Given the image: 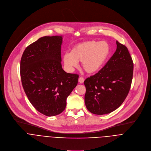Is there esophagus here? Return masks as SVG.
<instances>
[{"mask_svg":"<svg viewBox=\"0 0 151 151\" xmlns=\"http://www.w3.org/2000/svg\"><path fill=\"white\" fill-rule=\"evenodd\" d=\"M78 82L80 83H82L83 82H84V78L83 77H80L78 79Z\"/></svg>","mask_w":151,"mask_h":151,"instance_id":"esophagus-1","label":"esophagus"}]
</instances>
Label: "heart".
I'll return each mask as SVG.
<instances>
[{
  "mask_svg": "<svg viewBox=\"0 0 151 151\" xmlns=\"http://www.w3.org/2000/svg\"><path fill=\"white\" fill-rule=\"evenodd\" d=\"M110 54V47L106 42L90 40L75 45L70 53L63 55L66 69L71 72L82 62L83 70L88 73H94L101 69Z\"/></svg>",
  "mask_w": 151,
  "mask_h": 151,
  "instance_id": "1",
  "label": "heart"
}]
</instances>
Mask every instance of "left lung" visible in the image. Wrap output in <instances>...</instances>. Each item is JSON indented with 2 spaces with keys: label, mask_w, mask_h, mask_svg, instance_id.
I'll use <instances>...</instances> for the list:
<instances>
[{
  "label": "left lung",
  "mask_w": 151,
  "mask_h": 151,
  "mask_svg": "<svg viewBox=\"0 0 151 151\" xmlns=\"http://www.w3.org/2000/svg\"><path fill=\"white\" fill-rule=\"evenodd\" d=\"M116 43V50L104 66L84 81L85 106L96 115L109 114L118 108L131 87L133 60L127 48Z\"/></svg>",
  "instance_id": "obj_1"
}]
</instances>
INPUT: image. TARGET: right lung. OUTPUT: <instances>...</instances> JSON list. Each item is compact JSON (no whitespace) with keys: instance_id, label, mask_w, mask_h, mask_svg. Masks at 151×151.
I'll return each instance as SVG.
<instances>
[{"instance_id":"add662e5","label":"right lung","mask_w":151,"mask_h":151,"mask_svg":"<svg viewBox=\"0 0 151 151\" xmlns=\"http://www.w3.org/2000/svg\"><path fill=\"white\" fill-rule=\"evenodd\" d=\"M61 36H44L29 45L20 62L23 87L31 104L47 116L61 114L78 84L79 75L61 66Z\"/></svg>"}]
</instances>
